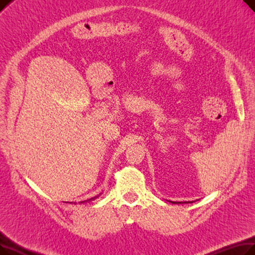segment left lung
<instances>
[{"label":"left lung","mask_w":255,"mask_h":255,"mask_svg":"<svg viewBox=\"0 0 255 255\" xmlns=\"http://www.w3.org/2000/svg\"><path fill=\"white\" fill-rule=\"evenodd\" d=\"M167 202H169L171 204H175V205H177V204H191V203H193V202H171V200H167Z\"/></svg>","instance_id":"obj_1"}]
</instances>
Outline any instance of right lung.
Returning a JSON list of instances; mask_svg holds the SVG:
<instances>
[{
    "label": "right lung",
    "instance_id": "1",
    "mask_svg": "<svg viewBox=\"0 0 255 255\" xmlns=\"http://www.w3.org/2000/svg\"><path fill=\"white\" fill-rule=\"evenodd\" d=\"M99 195H101V193L100 194H98V195H96V196H94V197H92V198H89V199H87V200H84V202H80V204H83V203H87V202H92V200H95L97 197H99ZM72 204V203H71ZM75 204V203H74Z\"/></svg>",
    "mask_w": 255,
    "mask_h": 255
}]
</instances>
